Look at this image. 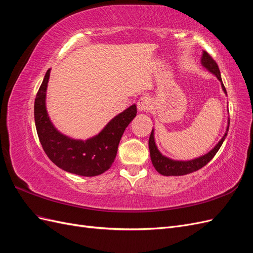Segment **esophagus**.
Here are the masks:
<instances>
[{"label":"esophagus","instance_id":"esophagus-1","mask_svg":"<svg viewBox=\"0 0 253 253\" xmlns=\"http://www.w3.org/2000/svg\"><path fill=\"white\" fill-rule=\"evenodd\" d=\"M152 106V102H151V99L149 97H141L138 102H137V108L140 112H145V111H149Z\"/></svg>","mask_w":253,"mask_h":253}]
</instances>
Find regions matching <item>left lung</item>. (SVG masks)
Here are the masks:
<instances>
[{
  "mask_svg": "<svg viewBox=\"0 0 253 253\" xmlns=\"http://www.w3.org/2000/svg\"><path fill=\"white\" fill-rule=\"evenodd\" d=\"M202 63L207 70H209L212 74L216 76L217 79L221 82V87H223L224 91L226 93V88L224 86L223 81H221L220 72H219L217 63L215 62V60H214L208 52L204 51ZM228 129H229V126L227 128V131ZM226 136H227V133L225 134L223 138H221V140L215 145V148H214L212 151H210L208 154H206L200 158L189 160V162H177V160H172L160 154V152L156 148V144L154 141V133H153V129H152L150 138H149V149H150L152 164L158 173L165 176H172V175L179 176V175H186L189 173H192L194 171L202 169L203 167H205L214 156H215L217 151L220 148V145L223 144Z\"/></svg>",
  "mask_w": 253,
  "mask_h": 253,
  "instance_id": "left-lung-1",
  "label": "left lung"
}]
</instances>
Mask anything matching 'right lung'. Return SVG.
I'll use <instances>...</instances> for the list:
<instances>
[{
  "instance_id": "1",
  "label": "right lung",
  "mask_w": 253,
  "mask_h": 253,
  "mask_svg": "<svg viewBox=\"0 0 253 253\" xmlns=\"http://www.w3.org/2000/svg\"><path fill=\"white\" fill-rule=\"evenodd\" d=\"M48 70L35 99V122L44 152L61 169L81 176H97L108 171L117 154L118 144L126 127L137 114L129 106L112 119L102 132L86 141L74 140L53 127L45 109V93L49 79Z\"/></svg>"
}]
</instances>
